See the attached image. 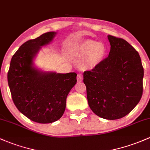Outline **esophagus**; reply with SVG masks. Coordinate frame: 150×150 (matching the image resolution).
Masks as SVG:
<instances>
[{
  "label": "esophagus",
  "instance_id": "obj_1",
  "mask_svg": "<svg viewBox=\"0 0 150 150\" xmlns=\"http://www.w3.org/2000/svg\"><path fill=\"white\" fill-rule=\"evenodd\" d=\"M82 80H83V76H82L81 74H79L77 75V81L81 82Z\"/></svg>",
  "mask_w": 150,
  "mask_h": 150
}]
</instances>
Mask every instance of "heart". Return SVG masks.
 Listing matches in <instances>:
<instances>
[{
    "label": "heart",
    "instance_id": "obj_1",
    "mask_svg": "<svg viewBox=\"0 0 150 150\" xmlns=\"http://www.w3.org/2000/svg\"><path fill=\"white\" fill-rule=\"evenodd\" d=\"M76 55L80 58H86L85 66L93 68L103 61L107 54V48L102 43L93 40L82 41L76 48Z\"/></svg>",
    "mask_w": 150,
    "mask_h": 150
}]
</instances>
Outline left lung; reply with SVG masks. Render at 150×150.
I'll return each mask as SVG.
<instances>
[{
	"instance_id": "obj_1",
	"label": "left lung",
	"mask_w": 150,
	"mask_h": 150,
	"mask_svg": "<svg viewBox=\"0 0 150 150\" xmlns=\"http://www.w3.org/2000/svg\"><path fill=\"white\" fill-rule=\"evenodd\" d=\"M108 57L91 71L83 72L88 104L95 114L106 120L127 115L143 92V69L139 53L123 38L109 35Z\"/></svg>"
}]
</instances>
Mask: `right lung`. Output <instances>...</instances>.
Listing matches in <instances>:
<instances>
[{
    "mask_svg": "<svg viewBox=\"0 0 150 150\" xmlns=\"http://www.w3.org/2000/svg\"><path fill=\"white\" fill-rule=\"evenodd\" d=\"M56 32H48L20 46L11 59L8 83L14 104L26 117L41 124L52 123L62 117L69 91L76 83V74L44 72L33 67L42 46Z\"/></svg>",
    "mask_w": 150,
    "mask_h": 150,
    "instance_id": "add662e5",
    "label": "right lung"
}]
</instances>
